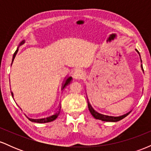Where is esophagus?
<instances>
[{"instance_id": "obj_1", "label": "esophagus", "mask_w": 151, "mask_h": 151, "mask_svg": "<svg viewBox=\"0 0 151 151\" xmlns=\"http://www.w3.org/2000/svg\"><path fill=\"white\" fill-rule=\"evenodd\" d=\"M74 78L75 79H81L84 77V72L83 71H81V70H77L74 72V75H73Z\"/></svg>"}]
</instances>
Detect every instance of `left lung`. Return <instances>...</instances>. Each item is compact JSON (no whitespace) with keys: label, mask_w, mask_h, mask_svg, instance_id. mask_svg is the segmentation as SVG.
Wrapping results in <instances>:
<instances>
[{"label":"left lung","mask_w":151,"mask_h":151,"mask_svg":"<svg viewBox=\"0 0 151 151\" xmlns=\"http://www.w3.org/2000/svg\"><path fill=\"white\" fill-rule=\"evenodd\" d=\"M136 50L137 52L139 54V55H140L139 52H138L137 50ZM140 58H141V55H140ZM141 62H142V61H141ZM141 69H142V70H143V72H144L142 65H141ZM87 102H88V108H89V110L90 113L91 114V115H92L96 119H99V120H101L103 121H111V122H116V121H120V120H121V119H124V118L127 116L129 115V114L131 113V111H130L128 112V113L123 114V115L119 116H112L104 115V114H99V113H98L97 111H95L94 109L92 108V106H91V105L90 104L89 102L88 101V99H87Z\"/></svg>","instance_id":"left-lung-1"}]
</instances>
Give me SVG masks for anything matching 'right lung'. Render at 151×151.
Segmentation results:
<instances>
[{"label": "right lung", "mask_w": 151, "mask_h": 151, "mask_svg": "<svg viewBox=\"0 0 151 151\" xmlns=\"http://www.w3.org/2000/svg\"><path fill=\"white\" fill-rule=\"evenodd\" d=\"M24 43H25V40H22L21 42L20 43V45H23ZM18 47L17 48L16 51L15 52L14 55H13V60H12V63H11V65L12 64H13V60H14V59L15 58V55H16V54L18 53ZM72 77H70L68 78H67V79H65V81H64L63 84H62V90L64 89V88L66 86H67L68 84H70V82L72 81ZM12 94V96L13 97V92L11 93ZM61 104H60V106H59V109L58 111H57L56 112H55V114H52V115H50L49 116L47 117H45V118H42V119H30V118H28V119L31 121H32V122H35V123H40V124H42V123H48V122H51V121H52L54 120H55V119L58 118V116H59V114H60V109H61V106H60Z\"/></svg>", "instance_id": "right-lung-1"}]
</instances>
